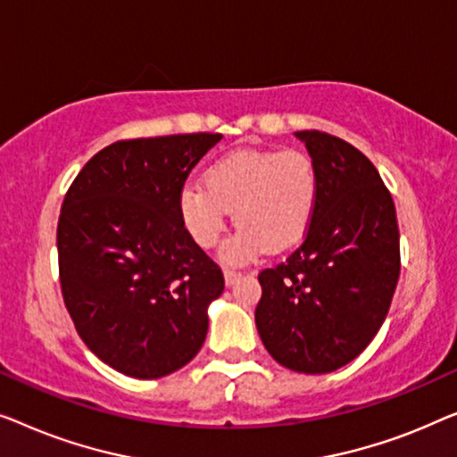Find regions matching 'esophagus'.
<instances>
[{
  "mask_svg": "<svg viewBox=\"0 0 457 457\" xmlns=\"http://www.w3.org/2000/svg\"><path fill=\"white\" fill-rule=\"evenodd\" d=\"M223 278H226V284L228 286H234L236 281L242 278V273L240 271H234V269H226V271H223Z\"/></svg>",
  "mask_w": 457,
  "mask_h": 457,
  "instance_id": "obj_1",
  "label": "esophagus"
}]
</instances>
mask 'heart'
Returning <instances> with one entry per match:
<instances>
[{"instance_id": "obj_1", "label": "heart", "mask_w": 457, "mask_h": 457, "mask_svg": "<svg viewBox=\"0 0 457 457\" xmlns=\"http://www.w3.org/2000/svg\"><path fill=\"white\" fill-rule=\"evenodd\" d=\"M320 192L314 159L300 149H237L204 171V186L179 192V217L201 248H213L234 211L237 234L223 246L228 262H246L267 246L284 250L311 228Z\"/></svg>"}]
</instances>
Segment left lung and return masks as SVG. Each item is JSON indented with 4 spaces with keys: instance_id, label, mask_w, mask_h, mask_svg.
<instances>
[{
    "instance_id": "8db88e82",
    "label": "left lung",
    "mask_w": 457,
    "mask_h": 457,
    "mask_svg": "<svg viewBox=\"0 0 457 457\" xmlns=\"http://www.w3.org/2000/svg\"><path fill=\"white\" fill-rule=\"evenodd\" d=\"M320 178L311 228L262 269L254 320L269 354L320 375L354 360L383 325L400 278L395 204L370 159L345 140L300 130Z\"/></svg>"
}]
</instances>
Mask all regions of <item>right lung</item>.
Masks as SVG:
<instances>
[{
    "label": "right lung",
    "mask_w": 457,
    "mask_h": 457,
    "mask_svg": "<svg viewBox=\"0 0 457 457\" xmlns=\"http://www.w3.org/2000/svg\"><path fill=\"white\" fill-rule=\"evenodd\" d=\"M221 140L195 132L128 138L79 171L57 221L63 304L88 350L134 378L182 369L207 337L221 267L192 240L179 192Z\"/></svg>",
    "instance_id": "add662e5"
}]
</instances>
